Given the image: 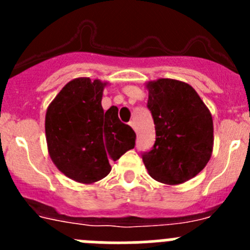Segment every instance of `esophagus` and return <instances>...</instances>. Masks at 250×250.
<instances>
[{
    "label": "esophagus",
    "instance_id": "34e87169",
    "mask_svg": "<svg viewBox=\"0 0 250 250\" xmlns=\"http://www.w3.org/2000/svg\"><path fill=\"white\" fill-rule=\"evenodd\" d=\"M129 125L132 127V129H135V124H134V121H130Z\"/></svg>",
    "mask_w": 250,
    "mask_h": 250
}]
</instances>
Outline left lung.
Returning a JSON list of instances; mask_svg holds the SVG:
<instances>
[{"label": "left lung", "instance_id": "8db88e82", "mask_svg": "<svg viewBox=\"0 0 250 250\" xmlns=\"http://www.w3.org/2000/svg\"><path fill=\"white\" fill-rule=\"evenodd\" d=\"M147 107L155 124L156 140L143 154L147 173L156 182L179 185L202 171L214 145L213 118L189 83L174 79L149 81Z\"/></svg>", "mask_w": 250, "mask_h": 250}]
</instances>
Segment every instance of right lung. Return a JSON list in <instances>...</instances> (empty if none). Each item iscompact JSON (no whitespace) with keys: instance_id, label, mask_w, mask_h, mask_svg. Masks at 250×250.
<instances>
[{"instance_id":"add662e5","label":"right lung","mask_w":250,"mask_h":250,"mask_svg":"<svg viewBox=\"0 0 250 250\" xmlns=\"http://www.w3.org/2000/svg\"><path fill=\"white\" fill-rule=\"evenodd\" d=\"M109 83L77 77L63 86L46 111L45 132L50 158L67 178L92 184L111 171L135 146V132L121 123L118 107L104 111L103 92Z\"/></svg>"}]
</instances>
